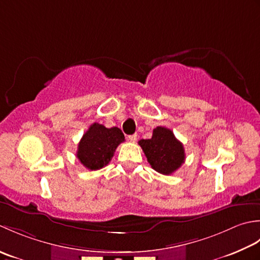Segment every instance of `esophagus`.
<instances>
[{"mask_svg": "<svg viewBox=\"0 0 260 260\" xmlns=\"http://www.w3.org/2000/svg\"><path fill=\"white\" fill-rule=\"evenodd\" d=\"M128 139L131 141V142H136L138 140V135L135 134V135H131L128 137Z\"/></svg>", "mask_w": 260, "mask_h": 260, "instance_id": "obj_1", "label": "esophagus"}]
</instances>
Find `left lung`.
<instances>
[{"mask_svg":"<svg viewBox=\"0 0 260 260\" xmlns=\"http://www.w3.org/2000/svg\"><path fill=\"white\" fill-rule=\"evenodd\" d=\"M139 145L150 166L162 175L176 172L185 161L183 144L165 126H157L150 139H141Z\"/></svg>","mask_w":260,"mask_h":260,"instance_id":"1","label":"left lung"}]
</instances>
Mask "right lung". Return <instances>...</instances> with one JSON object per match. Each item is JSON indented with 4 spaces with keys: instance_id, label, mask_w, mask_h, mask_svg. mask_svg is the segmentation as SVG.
<instances>
[{
    "instance_id": "right-lung-1",
    "label": "right lung",
    "mask_w": 260,
    "mask_h": 260,
    "mask_svg": "<svg viewBox=\"0 0 260 260\" xmlns=\"http://www.w3.org/2000/svg\"><path fill=\"white\" fill-rule=\"evenodd\" d=\"M123 141L124 135L119 128L113 126L109 129L95 122L83 135L76 156L84 167L89 171H98L108 165L116 147Z\"/></svg>"
}]
</instances>
